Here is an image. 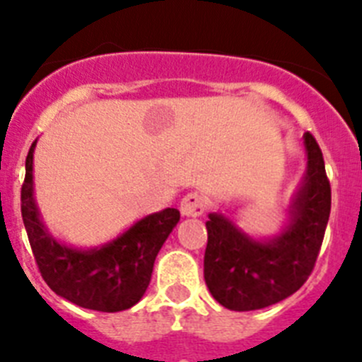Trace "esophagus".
Here are the masks:
<instances>
[{
  "label": "esophagus",
  "instance_id": "esophagus-1",
  "mask_svg": "<svg viewBox=\"0 0 362 362\" xmlns=\"http://www.w3.org/2000/svg\"><path fill=\"white\" fill-rule=\"evenodd\" d=\"M179 210L185 217H199L206 210V199L197 192H190L183 197Z\"/></svg>",
  "mask_w": 362,
  "mask_h": 362
}]
</instances>
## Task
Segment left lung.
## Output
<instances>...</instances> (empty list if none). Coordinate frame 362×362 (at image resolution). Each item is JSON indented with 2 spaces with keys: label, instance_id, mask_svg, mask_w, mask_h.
<instances>
[{
  "label": "left lung",
  "instance_id": "obj_1",
  "mask_svg": "<svg viewBox=\"0 0 362 362\" xmlns=\"http://www.w3.org/2000/svg\"><path fill=\"white\" fill-rule=\"evenodd\" d=\"M305 148L308 170L290 206V223L279 235L255 241L228 217L209 216L204 281L225 308L250 312L276 305L312 274L330 217L332 190L322 152L310 132Z\"/></svg>",
  "mask_w": 362,
  "mask_h": 362
}]
</instances>
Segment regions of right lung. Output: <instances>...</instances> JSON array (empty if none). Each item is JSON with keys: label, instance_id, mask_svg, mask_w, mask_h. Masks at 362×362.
<instances>
[{"label": "right lung", "instance_id": "obj_1", "mask_svg": "<svg viewBox=\"0 0 362 362\" xmlns=\"http://www.w3.org/2000/svg\"><path fill=\"white\" fill-rule=\"evenodd\" d=\"M34 148L36 141L25 161L21 216L41 277L57 296L81 308L98 312L132 308L148 288L153 261L177 225L179 210L150 214L99 248L79 250L63 245L47 232L34 201Z\"/></svg>", "mask_w": 362, "mask_h": 362}]
</instances>
